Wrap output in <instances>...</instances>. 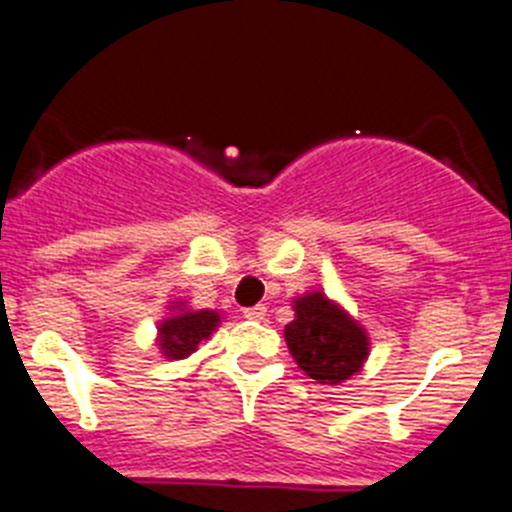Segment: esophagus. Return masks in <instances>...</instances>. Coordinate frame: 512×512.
<instances>
[{
  "mask_svg": "<svg viewBox=\"0 0 512 512\" xmlns=\"http://www.w3.org/2000/svg\"><path fill=\"white\" fill-rule=\"evenodd\" d=\"M245 319L247 321H262L267 316V308L265 306H252V308H245Z\"/></svg>",
  "mask_w": 512,
  "mask_h": 512,
  "instance_id": "esophagus-1",
  "label": "esophagus"
}]
</instances>
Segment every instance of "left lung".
Instances as JSON below:
<instances>
[{
  "mask_svg": "<svg viewBox=\"0 0 512 512\" xmlns=\"http://www.w3.org/2000/svg\"><path fill=\"white\" fill-rule=\"evenodd\" d=\"M293 321L285 326V342L296 365L311 380L339 385L362 372L370 357V334L342 303L324 290H308L293 301Z\"/></svg>",
  "mask_w": 512,
  "mask_h": 512,
  "instance_id": "8db88e82",
  "label": "left lung"
}]
</instances>
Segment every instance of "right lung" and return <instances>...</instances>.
Wrapping results in <instances>:
<instances>
[{"label": "right lung", "mask_w": 512, "mask_h": 512, "mask_svg": "<svg viewBox=\"0 0 512 512\" xmlns=\"http://www.w3.org/2000/svg\"><path fill=\"white\" fill-rule=\"evenodd\" d=\"M222 313L211 308H191L186 301H173L168 308V316L158 321V336L155 347L160 349L165 359H186L191 357L201 342H206L219 324Z\"/></svg>", "instance_id": "add662e5"}]
</instances>
